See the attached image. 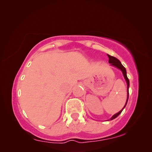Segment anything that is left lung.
<instances>
[{"label": "left lung", "mask_w": 152, "mask_h": 152, "mask_svg": "<svg viewBox=\"0 0 152 152\" xmlns=\"http://www.w3.org/2000/svg\"><path fill=\"white\" fill-rule=\"evenodd\" d=\"M107 56H108V57H109V63H110L111 64V65H113V66H114V67L118 68V69H121V71H122V72H123V76H124V78H125L126 82H127V101H126V103H125V106H124V107H123V109H122V110H121V111H120L119 112H118V113H117V114H114V116H113L112 117V118H111L110 119V121H112V120L116 118V117L118 116L120 114H121V113L122 112V111H123V109L125 107L126 104H127V103L128 98H129V79H128L127 76V72H126L125 68L124 67V66H123V65H122L121 63V61H120L118 59H117L116 58H115V57H114V56H110V55H109V54H107Z\"/></svg>", "instance_id": "8db88e82"}]
</instances>
